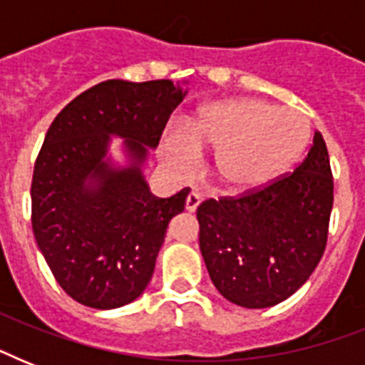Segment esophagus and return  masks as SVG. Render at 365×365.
I'll use <instances>...</instances> for the list:
<instances>
[{
  "instance_id": "esophagus-1",
  "label": "esophagus",
  "mask_w": 365,
  "mask_h": 365,
  "mask_svg": "<svg viewBox=\"0 0 365 365\" xmlns=\"http://www.w3.org/2000/svg\"><path fill=\"white\" fill-rule=\"evenodd\" d=\"M202 202V195L199 191H191L187 195V200H185V210L187 212H195L199 208V205Z\"/></svg>"
}]
</instances>
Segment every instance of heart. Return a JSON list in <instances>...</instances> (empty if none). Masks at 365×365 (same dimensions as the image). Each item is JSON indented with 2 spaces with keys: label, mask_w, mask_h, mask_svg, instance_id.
<instances>
[{
  "label": "heart",
  "mask_w": 365,
  "mask_h": 365,
  "mask_svg": "<svg viewBox=\"0 0 365 365\" xmlns=\"http://www.w3.org/2000/svg\"><path fill=\"white\" fill-rule=\"evenodd\" d=\"M311 121L301 111L259 98L205 106L170 138L165 157L185 168L197 151H214V176L225 191L250 193L284 176L305 151Z\"/></svg>",
  "instance_id": "heart-1"
}]
</instances>
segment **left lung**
Wrapping results in <instances>:
<instances>
[{
    "label": "left lung",
    "instance_id": "left-lung-1",
    "mask_svg": "<svg viewBox=\"0 0 365 365\" xmlns=\"http://www.w3.org/2000/svg\"><path fill=\"white\" fill-rule=\"evenodd\" d=\"M334 176L320 132L294 172L239 197L200 202L199 242L217 292L265 309L307 282L328 242Z\"/></svg>",
    "mask_w": 365,
    "mask_h": 365
}]
</instances>
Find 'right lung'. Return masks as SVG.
<instances>
[{"label": "right lung", "instance_id": "add662e5", "mask_svg": "<svg viewBox=\"0 0 365 365\" xmlns=\"http://www.w3.org/2000/svg\"><path fill=\"white\" fill-rule=\"evenodd\" d=\"M185 94L168 79H110L71 100L47 130L31 178V227L56 282L77 303L117 309L153 277L189 187L159 199L142 165ZM110 135L125 140L128 167L105 159Z\"/></svg>", "mask_w": 365, "mask_h": 365}]
</instances>
